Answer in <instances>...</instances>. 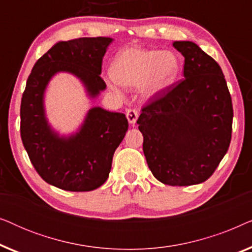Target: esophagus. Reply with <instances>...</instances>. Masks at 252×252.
Instances as JSON below:
<instances>
[{
  "mask_svg": "<svg viewBox=\"0 0 252 252\" xmlns=\"http://www.w3.org/2000/svg\"><path fill=\"white\" fill-rule=\"evenodd\" d=\"M126 117H127V120H128V123L130 125H134V124L136 123L137 120V117H139V113L135 109H128L126 111Z\"/></svg>",
  "mask_w": 252,
  "mask_h": 252,
  "instance_id": "1",
  "label": "esophagus"
}]
</instances>
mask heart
Listing matches in <instances>:
<instances>
[{
	"label": "heart",
	"instance_id": "b5f03b06",
	"mask_svg": "<svg viewBox=\"0 0 252 252\" xmlns=\"http://www.w3.org/2000/svg\"><path fill=\"white\" fill-rule=\"evenodd\" d=\"M180 60L172 51L130 48L116 57L112 64L110 84L116 86H139L143 82V92L154 95L163 92L178 78Z\"/></svg>",
	"mask_w": 252,
	"mask_h": 252
}]
</instances>
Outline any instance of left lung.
I'll list each match as a JSON object with an SVG mask.
<instances>
[{
    "instance_id": "left-lung-1",
    "label": "left lung",
    "mask_w": 252,
    "mask_h": 252,
    "mask_svg": "<svg viewBox=\"0 0 252 252\" xmlns=\"http://www.w3.org/2000/svg\"><path fill=\"white\" fill-rule=\"evenodd\" d=\"M185 79L154 94L137 119L154 177L168 186L211 177L232 139L233 104L221 67L197 44L174 41Z\"/></svg>"
}]
</instances>
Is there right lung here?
I'll return each mask as SVG.
<instances>
[{
	"label": "right lung",
	"instance_id": "1",
	"mask_svg": "<svg viewBox=\"0 0 252 252\" xmlns=\"http://www.w3.org/2000/svg\"><path fill=\"white\" fill-rule=\"evenodd\" d=\"M110 37L62 41L39 58L26 82L20 104V136L44 181L68 191H89L109 177L113 154L128 129L126 116L102 108L89 110L80 132L60 137L48 125L43 93L57 72H70L84 82L92 97L105 89L99 77Z\"/></svg>",
	"mask_w": 252,
	"mask_h": 252
}]
</instances>
